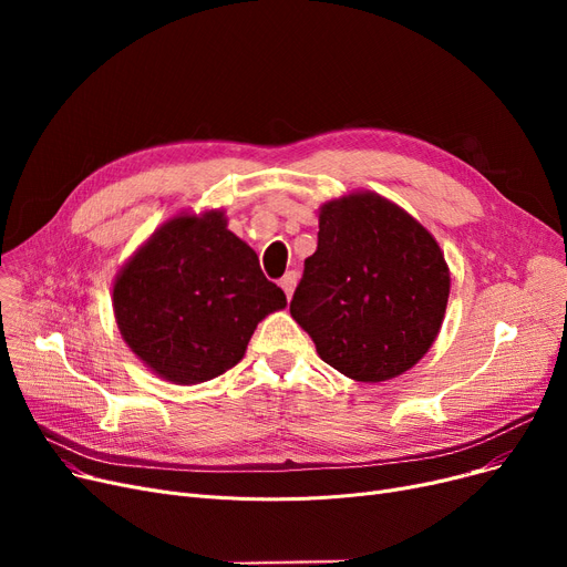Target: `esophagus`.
<instances>
[{
    "instance_id": "obj_1",
    "label": "esophagus",
    "mask_w": 567,
    "mask_h": 567,
    "mask_svg": "<svg viewBox=\"0 0 567 567\" xmlns=\"http://www.w3.org/2000/svg\"><path fill=\"white\" fill-rule=\"evenodd\" d=\"M296 280H299V274L296 271H287L282 278H280V287L285 289V293H287V299H291V293H293V287H296Z\"/></svg>"
}]
</instances>
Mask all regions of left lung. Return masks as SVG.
Wrapping results in <instances>:
<instances>
[{"label": "left lung", "mask_w": 567, "mask_h": 567, "mask_svg": "<svg viewBox=\"0 0 567 567\" xmlns=\"http://www.w3.org/2000/svg\"><path fill=\"white\" fill-rule=\"evenodd\" d=\"M449 291L432 234L389 199L355 193L323 204L289 312L323 363L355 381H385L427 353Z\"/></svg>", "instance_id": "left-lung-1"}]
</instances>
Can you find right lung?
<instances>
[{"mask_svg":"<svg viewBox=\"0 0 567 567\" xmlns=\"http://www.w3.org/2000/svg\"><path fill=\"white\" fill-rule=\"evenodd\" d=\"M118 331L174 383L216 379L244 359L257 323L287 306L257 252L220 212L165 223L114 282Z\"/></svg>","mask_w":567,"mask_h":567,"instance_id":"right-lung-1","label":"right lung"}]
</instances>
